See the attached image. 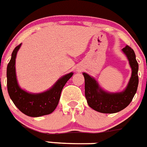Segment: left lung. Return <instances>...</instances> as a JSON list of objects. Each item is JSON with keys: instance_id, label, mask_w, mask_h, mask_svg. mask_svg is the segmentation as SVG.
<instances>
[{"instance_id": "left-lung-1", "label": "left lung", "mask_w": 147, "mask_h": 147, "mask_svg": "<svg viewBox=\"0 0 147 147\" xmlns=\"http://www.w3.org/2000/svg\"><path fill=\"white\" fill-rule=\"evenodd\" d=\"M131 68V77L125 89L119 92H108L103 89L93 77L83 72L85 79V96L90 108L103 113H114L125 109L131 102L138 85V64L133 49L128 45L121 50Z\"/></svg>"}]
</instances>
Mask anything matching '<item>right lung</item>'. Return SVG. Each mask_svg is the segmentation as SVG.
Masks as SVG:
<instances>
[{
  "mask_svg": "<svg viewBox=\"0 0 147 147\" xmlns=\"http://www.w3.org/2000/svg\"><path fill=\"white\" fill-rule=\"evenodd\" d=\"M21 45L14 48L11 53V60L7 66L8 93L16 107L24 114L31 117L50 114L57 107L62 89L73 75V72L62 76L51 88L42 93H30L22 89L18 84L15 68L16 57Z\"/></svg>",
  "mask_w": 147,
  "mask_h": 147,
  "instance_id": "obj_1",
  "label": "right lung"
}]
</instances>
